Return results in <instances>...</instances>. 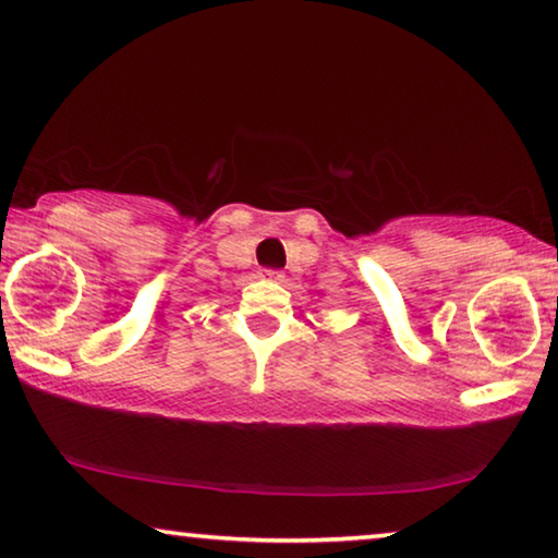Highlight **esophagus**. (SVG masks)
<instances>
[{"mask_svg":"<svg viewBox=\"0 0 558 558\" xmlns=\"http://www.w3.org/2000/svg\"><path fill=\"white\" fill-rule=\"evenodd\" d=\"M260 276L265 278V280H272V282H280L282 280V272L280 270H272V268H265Z\"/></svg>","mask_w":558,"mask_h":558,"instance_id":"34e87169","label":"esophagus"}]
</instances>
